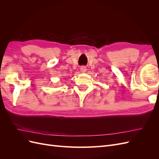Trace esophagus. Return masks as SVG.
Wrapping results in <instances>:
<instances>
[{"mask_svg": "<svg viewBox=\"0 0 159 159\" xmlns=\"http://www.w3.org/2000/svg\"><path fill=\"white\" fill-rule=\"evenodd\" d=\"M80 71L81 73H85V72L87 71V68H86V67L85 66H81L80 68Z\"/></svg>", "mask_w": 159, "mask_h": 159, "instance_id": "esophagus-1", "label": "esophagus"}]
</instances>
